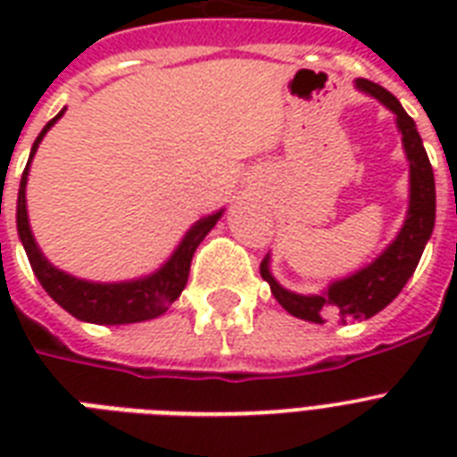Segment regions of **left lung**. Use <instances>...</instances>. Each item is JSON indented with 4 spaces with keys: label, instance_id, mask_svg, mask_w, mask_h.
Wrapping results in <instances>:
<instances>
[{
    "label": "left lung",
    "instance_id": "obj_1",
    "mask_svg": "<svg viewBox=\"0 0 457 457\" xmlns=\"http://www.w3.org/2000/svg\"><path fill=\"white\" fill-rule=\"evenodd\" d=\"M355 87L361 89L362 95L384 104L396 116L405 158L411 163V201H408L403 228L396 235V239L372 263L355 270L348 278L334 279L327 285V289L318 294H296L285 289L278 279L272 278L270 253L263 258L261 278L270 285L272 296L279 301V305L287 312H292L294 318L308 320L315 325H322L327 320H339V322L368 320L384 311L401 294L405 282L412 278V272L422 258V251L432 237L434 220H436L434 170L425 152V145H422V137L415 128V120L405 113L396 96L391 95L389 89L379 87L377 82L358 78Z\"/></svg>",
    "mask_w": 457,
    "mask_h": 457
}]
</instances>
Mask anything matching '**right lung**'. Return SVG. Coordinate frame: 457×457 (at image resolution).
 Segmentation results:
<instances>
[{"mask_svg": "<svg viewBox=\"0 0 457 457\" xmlns=\"http://www.w3.org/2000/svg\"><path fill=\"white\" fill-rule=\"evenodd\" d=\"M61 116H63V111L59 116H54L37 135L30 149V158H28V165H25L23 178H21V187H18L16 228L25 253H28V261L32 265V272L39 279V285L45 287V292L63 311H68L73 318L82 320V322L130 325V322H145V320L158 318L182 294L187 278H189L194 251L204 242V237L215 228V222L220 220L225 208L194 222L192 228L187 229V235L182 237V242L178 244V249L172 251V256L152 275L128 279V282H89V279L73 278V275L59 270L56 265L46 261V256L35 242V237H32L30 220H28V204H25V185H28V172H30L32 156L37 152L39 142L45 139L46 132L52 130V125Z\"/></svg>", "mask_w": 457, "mask_h": 457, "instance_id": "1", "label": "right lung"}]
</instances>
